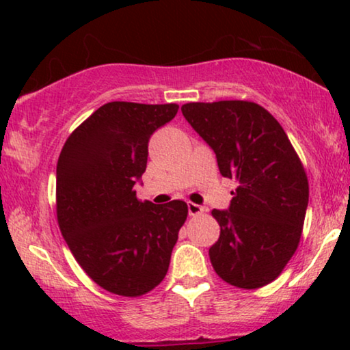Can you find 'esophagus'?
Here are the masks:
<instances>
[{
    "label": "esophagus",
    "instance_id": "esophagus-1",
    "mask_svg": "<svg viewBox=\"0 0 350 350\" xmlns=\"http://www.w3.org/2000/svg\"><path fill=\"white\" fill-rule=\"evenodd\" d=\"M202 212H204V207H200V205L194 202H188V213L191 217H196V215H200Z\"/></svg>",
    "mask_w": 350,
    "mask_h": 350
}]
</instances>
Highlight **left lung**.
<instances>
[{"label":"left lung","mask_w":350,"mask_h":350,"mask_svg":"<svg viewBox=\"0 0 350 350\" xmlns=\"http://www.w3.org/2000/svg\"><path fill=\"white\" fill-rule=\"evenodd\" d=\"M181 113L217 156L219 174L239 183L208 255L237 288H260L280 274L298 248L309 202L308 176L286 133L253 102L186 103Z\"/></svg>","instance_id":"obj_1"}]
</instances>
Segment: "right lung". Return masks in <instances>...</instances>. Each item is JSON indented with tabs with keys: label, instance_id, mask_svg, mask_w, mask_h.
<instances>
[{
	"label": "right lung",
	"instance_id": "add662e5",
	"mask_svg": "<svg viewBox=\"0 0 350 350\" xmlns=\"http://www.w3.org/2000/svg\"><path fill=\"white\" fill-rule=\"evenodd\" d=\"M178 105L111 102L68 137L57 162V219L71 253L90 279L121 296H140L164 279L183 200L137 199L148 142L175 118Z\"/></svg>",
	"mask_w": 350,
	"mask_h": 350
}]
</instances>
